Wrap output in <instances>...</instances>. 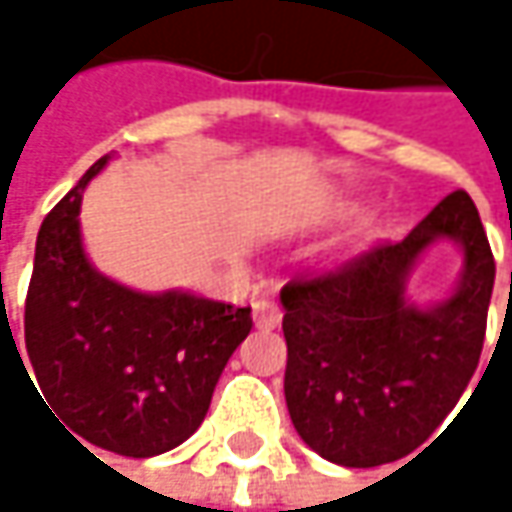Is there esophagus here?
I'll return each instance as SVG.
<instances>
[{
  "label": "esophagus",
  "instance_id": "obj_1",
  "mask_svg": "<svg viewBox=\"0 0 512 512\" xmlns=\"http://www.w3.org/2000/svg\"><path fill=\"white\" fill-rule=\"evenodd\" d=\"M281 317H284V311L272 296H260L252 302V320L257 329H275L281 323Z\"/></svg>",
  "mask_w": 512,
  "mask_h": 512
}]
</instances>
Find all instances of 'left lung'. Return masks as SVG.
Masks as SVG:
<instances>
[{
    "label": "left lung",
    "mask_w": 512,
    "mask_h": 512,
    "mask_svg": "<svg viewBox=\"0 0 512 512\" xmlns=\"http://www.w3.org/2000/svg\"><path fill=\"white\" fill-rule=\"evenodd\" d=\"M439 236L463 246L458 293L421 312L402 284ZM495 284V257L468 192L442 198L400 243H376L335 269L281 287L284 397L311 451L373 468L421 448L471 382Z\"/></svg>",
    "instance_id": "1"
}]
</instances>
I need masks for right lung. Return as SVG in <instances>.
Masks as SVG:
<instances>
[{
	"mask_svg": "<svg viewBox=\"0 0 512 512\" xmlns=\"http://www.w3.org/2000/svg\"><path fill=\"white\" fill-rule=\"evenodd\" d=\"M106 159L85 171L38 231L26 353L41 394L79 445L142 460L201 427L228 358L252 332V308L177 290L136 293L88 263L79 204Z\"/></svg>",
	"mask_w": 512,
	"mask_h": 512,
	"instance_id": "1",
	"label": "right lung"
}]
</instances>
